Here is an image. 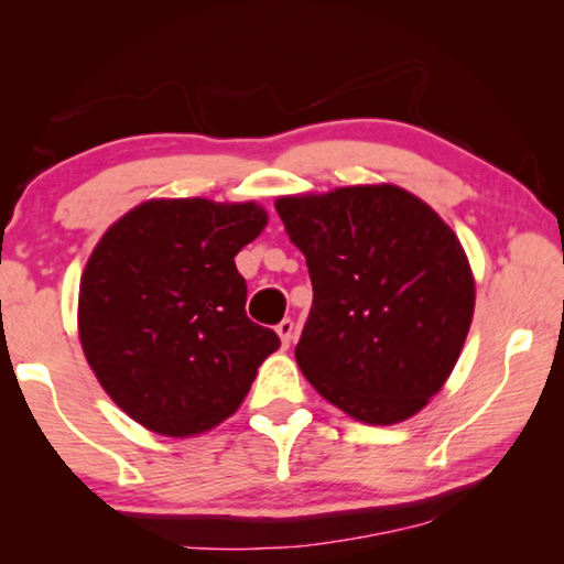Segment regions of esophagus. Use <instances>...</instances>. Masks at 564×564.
Wrapping results in <instances>:
<instances>
[{
  "label": "esophagus",
  "instance_id": "34e87169",
  "mask_svg": "<svg viewBox=\"0 0 564 564\" xmlns=\"http://www.w3.org/2000/svg\"><path fill=\"white\" fill-rule=\"evenodd\" d=\"M275 333H279L281 346H283V348H289V346H291V340H293V321L283 318V321L279 323V326H275Z\"/></svg>",
  "mask_w": 564,
  "mask_h": 564
}]
</instances>
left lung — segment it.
<instances>
[{
  "label": "left lung",
  "mask_w": 564,
  "mask_h": 564,
  "mask_svg": "<svg viewBox=\"0 0 564 564\" xmlns=\"http://www.w3.org/2000/svg\"><path fill=\"white\" fill-rule=\"evenodd\" d=\"M301 248L313 305L295 360L308 383L368 425H395L451 378L475 311L460 238L393 184L275 198Z\"/></svg>",
  "instance_id": "1"
}]
</instances>
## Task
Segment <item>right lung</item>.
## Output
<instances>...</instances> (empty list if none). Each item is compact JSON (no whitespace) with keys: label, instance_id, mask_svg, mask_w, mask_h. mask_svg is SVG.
Instances as JSON below:
<instances>
[{"label":"right lung","instance_id":"add662e5","mask_svg":"<svg viewBox=\"0 0 564 564\" xmlns=\"http://www.w3.org/2000/svg\"><path fill=\"white\" fill-rule=\"evenodd\" d=\"M269 224L256 202L151 198L99 238L79 283L94 376L147 431L194 437L231 417L279 350L246 316L236 253Z\"/></svg>","mask_w":564,"mask_h":564}]
</instances>
